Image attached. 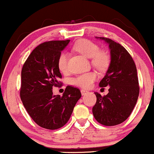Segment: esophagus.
<instances>
[{"label":"esophagus","mask_w":154,"mask_h":154,"mask_svg":"<svg viewBox=\"0 0 154 154\" xmlns=\"http://www.w3.org/2000/svg\"><path fill=\"white\" fill-rule=\"evenodd\" d=\"M87 93H88V91H85V90H82V91H81V94H82V95H85Z\"/></svg>","instance_id":"1"}]
</instances>
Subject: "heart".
<instances>
[{
    "label": "heart",
    "mask_w": 154,
    "mask_h": 154,
    "mask_svg": "<svg viewBox=\"0 0 154 154\" xmlns=\"http://www.w3.org/2000/svg\"><path fill=\"white\" fill-rule=\"evenodd\" d=\"M74 49L85 57L91 59V63L100 70H104L109 66L110 59L106 53L100 51L97 44L88 40H80L74 45ZM57 66L59 71L65 73L68 70V54L66 52L61 53L58 58ZM96 79V75L93 72L82 74L72 79V83L83 88L91 87Z\"/></svg>",
    "instance_id": "obj_1"
}]
</instances>
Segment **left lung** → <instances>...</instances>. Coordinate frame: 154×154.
<instances>
[{
  "label": "left lung",
  "mask_w": 154,
  "mask_h": 154,
  "mask_svg": "<svg viewBox=\"0 0 154 154\" xmlns=\"http://www.w3.org/2000/svg\"><path fill=\"white\" fill-rule=\"evenodd\" d=\"M109 45L111 62L106 75L100 80V88L109 86V93L101 96L98 93L93 114L98 122L114 126L125 122L133 110L139 95L137 69L132 56L119 43L106 38L95 37Z\"/></svg>",
  "instance_id": "left-lung-1"
}]
</instances>
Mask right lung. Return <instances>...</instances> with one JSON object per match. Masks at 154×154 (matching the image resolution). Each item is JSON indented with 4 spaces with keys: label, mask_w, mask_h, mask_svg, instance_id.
Returning a JSON list of instances; mask_svg holds the SVG:
<instances>
[{
    "label": "right lung",
    "mask_w": 154,
    "mask_h": 154,
    "mask_svg": "<svg viewBox=\"0 0 154 154\" xmlns=\"http://www.w3.org/2000/svg\"><path fill=\"white\" fill-rule=\"evenodd\" d=\"M70 40H53L37 46L22 69L20 97L26 111L37 125L57 130L66 125L81 98L78 88L67 86L62 96L53 95V88L62 77L57 66L60 54Z\"/></svg>",
    "instance_id": "add662e5"
}]
</instances>
